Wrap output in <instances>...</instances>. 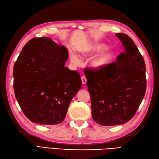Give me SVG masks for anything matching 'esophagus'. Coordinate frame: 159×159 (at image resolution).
<instances>
[{"label":"esophagus","instance_id":"1","mask_svg":"<svg viewBox=\"0 0 159 159\" xmlns=\"http://www.w3.org/2000/svg\"><path fill=\"white\" fill-rule=\"evenodd\" d=\"M81 81H82V83L83 84H85L87 83V79L86 77H85L84 76H83L82 77H81Z\"/></svg>","mask_w":159,"mask_h":159}]
</instances>
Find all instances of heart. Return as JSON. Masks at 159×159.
Wrapping results in <instances>:
<instances>
[{
	"instance_id": "1",
	"label": "heart",
	"mask_w": 159,
	"mask_h": 159,
	"mask_svg": "<svg viewBox=\"0 0 159 159\" xmlns=\"http://www.w3.org/2000/svg\"><path fill=\"white\" fill-rule=\"evenodd\" d=\"M106 48V46L103 43H93L89 46L84 47L81 49L80 52L82 57H89L94 55L97 53H99ZM112 52L110 50H107L102 54H101L93 58L91 62V66L93 69L99 70L103 68L109 62L112 58ZM70 58L71 62L76 65H80L81 60L79 57L76 55L75 53H70Z\"/></svg>"
}]
</instances>
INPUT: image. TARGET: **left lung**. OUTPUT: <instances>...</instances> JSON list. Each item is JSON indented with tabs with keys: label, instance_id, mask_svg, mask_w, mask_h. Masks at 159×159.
I'll list each match as a JSON object with an SVG mask.
<instances>
[{
	"label": "left lung",
	"instance_id": "left-lung-1",
	"mask_svg": "<svg viewBox=\"0 0 159 159\" xmlns=\"http://www.w3.org/2000/svg\"><path fill=\"white\" fill-rule=\"evenodd\" d=\"M124 48L116 62L95 70L84 69L93 120L101 125L124 124L135 115L146 89V66L134 41L116 34Z\"/></svg>",
	"mask_w": 159,
	"mask_h": 159
}]
</instances>
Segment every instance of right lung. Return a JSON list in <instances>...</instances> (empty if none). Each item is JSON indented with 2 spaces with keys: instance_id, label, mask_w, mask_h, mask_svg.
I'll return each mask as SVG.
<instances>
[{
  "instance_id": "right-lung-1",
  "label": "right lung",
  "mask_w": 159,
  "mask_h": 159,
  "mask_svg": "<svg viewBox=\"0 0 159 159\" xmlns=\"http://www.w3.org/2000/svg\"><path fill=\"white\" fill-rule=\"evenodd\" d=\"M68 56L67 49L51 38H35L25 45L15 62V97L34 123H62L72 99L81 88L79 73L64 66Z\"/></svg>"
}]
</instances>
